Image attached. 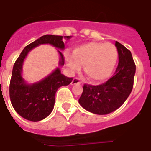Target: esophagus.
I'll use <instances>...</instances> for the list:
<instances>
[{
    "instance_id": "1",
    "label": "esophagus",
    "mask_w": 151,
    "mask_h": 151,
    "mask_svg": "<svg viewBox=\"0 0 151 151\" xmlns=\"http://www.w3.org/2000/svg\"><path fill=\"white\" fill-rule=\"evenodd\" d=\"M81 82L79 81V78H74L73 79L72 82H71V85H79Z\"/></svg>"
}]
</instances>
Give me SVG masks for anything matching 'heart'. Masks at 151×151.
<instances>
[{
	"instance_id": "heart-1",
	"label": "heart",
	"mask_w": 151,
	"mask_h": 151,
	"mask_svg": "<svg viewBox=\"0 0 151 151\" xmlns=\"http://www.w3.org/2000/svg\"><path fill=\"white\" fill-rule=\"evenodd\" d=\"M118 59L116 46L111 43L90 42L76 47L73 55L65 54L66 63L72 70H79L84 65V72L91 81L100 82L113 72Z\"/></svg>"
}]
</instances>
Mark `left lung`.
<instances>
[{"instance_id":"1","label":"left lung","mask_w":151,"mask_h":151,"mask_svg":"<svg viewBox=\"0 0 151 151\" xmlns=\"http://www.w3.org/2000/svg\"><path fill=\"white\" fill-rule=\"evenodd\" d=\"M119 63L113 77L101 85L85 84L78 99L80 105L90 112L106 115L123 104L133 90L136 65L129 50L116 41Z\"/></svg>"}]
</instances>
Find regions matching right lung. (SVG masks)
Masks as SVG:
<instances>
[{
	"label": "right lung",
	"instance_id": "obj_1",
	"mask_svg": "<svg viewBox=\"0 0 151 151\" xmlns=\"http://www.w3.org/2000/svg\"><path fill=\"white\" fill-rule=\"evenodd\" d=\"M69 40L71 36H60L45 35L27 46L25 47L18 58L16 60L9 83V97L12 106L22 117L31 121H40L49 116L52 112L56 91L62 86H68L73 78L61 74L60 68L40 82L27 84L22 77V64L28 52L40 44L49 43L58 49L65 48L63 39ZM60 56V65H63L65 60L62 53L57 50Z\"/></svg>",
	"mask_w": 151,
	"mask_h": 151
}]
</instances>
